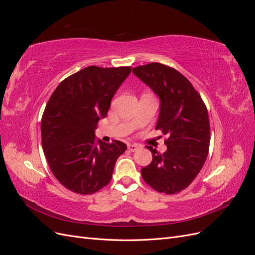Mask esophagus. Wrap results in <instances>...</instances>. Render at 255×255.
<instances>
[{
    "label": "esophagus",
    "instance_id": "obj_1",
    "mask_svg": "<svg viewBox=\"0 0 255 255\" xmlns=\"http://www.w3.org/2000/svg\"><path fill=\"white\" fill-rule=\"evenodd\" d=\"M138 148H139V145L136 144V143H129L128 145V149L130 151V152H135L138 150Z\"/></svg>",
    "mask_w": 255,
    "mask_h": 255
}]
</instances>
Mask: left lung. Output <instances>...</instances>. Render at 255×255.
<instances>
[{
    "label": "left lung",
    "instance_id": "left-lung-1",
    "mask_svg": "<svg viewBox=\"0 0 255 255\" xmlns=\"http://www.w3.org/2000/svg\"><path fill=\"white\" fill-rule=\"evenodd\" d=\"M133 72L160 99L156 129L167 135V151L146 146L153 159L141 169L144 182L158 192L177 194L196 179L208 154L211 127L207 109L191 83L174 68L159 63Z\"/></svg>",
    "mask_w": 255,
    "mask_h": 255
}]
</instances>
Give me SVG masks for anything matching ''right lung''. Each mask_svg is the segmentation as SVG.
Here are the masks:
<instances>
[{
    "label": "right lung",
    "instance_id": "right-lung-1",
    "mask_svg": "<svg viewBox=\"0 0 255 255\" xmlns=\"http://www.w3.org/2000/svg\"><path fill=\"white\" fill-rule=\"evenodd\" d=\"M130 70L128 66L84 68L61 82L45 105L41 119L44 156L57 181L75 194L91 195L105 187L116 160L127 150L122 141L97 139L95 129Z\"/></svg>",
    "mask_w": 255,
    "mask_h": 255
}]
</instances>
